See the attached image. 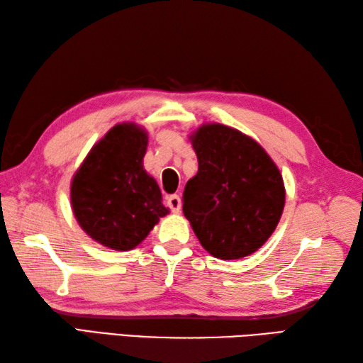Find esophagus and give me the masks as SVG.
Segmentation results:
<instances>
[{
  "mask_svg": "<svg viewBox=\"0 0 363 363\" xmlns=\"http://www.w3.org/2000/svg\"><path fill=\"white\" fill-rule=\"evenodd\" d=\"M167 206L169 207V211H172V212H179L181 207H182L179 195H169V196H167Z\"/></svg>",
  "mask_w": 363,
  "mask_h": 363,
  "instance_id": "34e87169",
  "label": "esophagus"
}]
</instances>
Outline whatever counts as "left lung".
<instances>
[{
	"instance_id": "left-lung-1",
	"label": "left lung",
	"mask_w": 363,
	"mask_h": 363,
	"mask_svg": "<svg viewBox=\"0 0 363 363\" xmlns=\"http://www.w3.org/2000/svg\"><path fill=\"white\" fill-rule=\"evenodd\" d=\"M191 143L198 173L184 190V215L212 256H250L268 240L282 215L279 169L257 142L233 128L201 126Z\"/></svg>"
}]
</instances>
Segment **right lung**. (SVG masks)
<instances>
[{
	"instance_id": "obj_1",
	"label": "right lung",
	"mask_w": 363,
	"mask_h": 363,
	"mask_svg": "<svg viewBox=\"0 0 363 363\" xmlns=\"http://www.w3.org/2000/svg\"><path fill=\"white\" fill-rule=\"evenodd\" d=\"M146 145L148 137L135 125L113 126L73 177L74 217L107 248H135L168 213L157 182L143 169Z\"/></svg>"
}]
</instances>
